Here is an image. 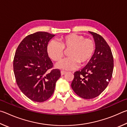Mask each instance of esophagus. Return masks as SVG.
Returning <instances> with one entry per match:
<instances>
[{
  "label": "esophagus",
  "mask_w": 127,
  "mask_h": 127,
  "mask_svg": "<svg viewBox=\"0 0 127 127\" xmlns=\"http://www.w3.org/2000/svg\"><path fill=\"white\" fill-rule=\"evenodd\" d=\"M66 73V72H65V71H61V75H65V74Z\"/></svg>",
  "instance_id": "esophagus-1"
}]
</instances>
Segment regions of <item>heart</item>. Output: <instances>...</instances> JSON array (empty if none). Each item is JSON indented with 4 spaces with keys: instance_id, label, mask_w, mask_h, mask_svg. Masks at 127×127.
I'll list each match as a JSON object with an SVG mask.
<instances>
[{
    "instance_id": "1",
    "label": "heart",
    "mask_w": 127,
    "mask_h": 127,
    "mask_svg": "<svg viewBox=\"0 0 127 127\" xmlns=\"http://www.w3.org/2000/svg\"><path fill=\"white\" fill-rule=\"evenodd\" d=\"M60 43L51 41L47 46L48 56L53 61H58L64 56V51L69 50L68 58L56 64V67L65 70H74L90 61L95 50L94 42L92 39L85 38L83 35L71 34L59 39Z\"/></svg>"
}]
</instances>
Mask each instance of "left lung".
<instances>
[{
  "mask_svg": "<svg viewBox=\"0 0 127 127\" xmlns=\"http://www.w3.org/2000/svg\"><path fill=\"white\" fill-rule=\"evenodd\" d=\"M89 32L94 38L95 52L85 67L74 73L71 83L74 92L85 99L97 97L105 89L114 67L112 51L105 40L96 33Z\"/></svg>",
  "mask_w": 127,
  "mask_h": 127,
  "instance_id": "1",
  "label": "left lung"
}]
</instances>
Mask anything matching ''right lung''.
<instances>
[{
    "instance_id": "1",
    "label": "right lung",
    "mask_w": 127,
    "mask_h": 127,
    "mask_svg": "<svg viewBox=\"0 0 127 127\" xmlns=\"http://www.w3.org/2000/svg\"><path fill=\"white\" fill-rule=\"evenodd\" d=\"M54 36L45 32L28 35L20 43L15 53L13 69L17 84L21 92L34 101L43 102L50 98L61 76L59 70L48 71L53 63L47 46Z\"/></svg>"
}]
</instances>
